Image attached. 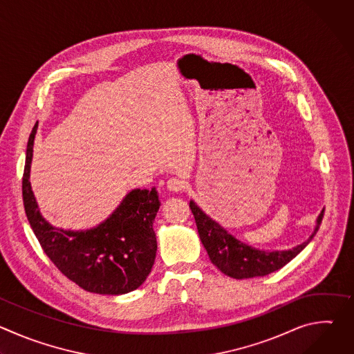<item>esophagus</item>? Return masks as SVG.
<instances>
[{
	"mask_svg": "<svg viewBox=\"0 0 354 354\" xmlns=\"http://www.w3.org/2000/svg\"><path fill=\"white\" fill-rule=\"evenodd\" d=\"M167 187H168L169 192H174V193L180 192V190L185 189V180L180 179V178H176V176L169 178L168 182H167Z\"/></svg>",
	"mask_w": 354,
	"mask_h": 354,
	"instance_id": "34e87169",
	"label": "esophagus"
}]
</instances>
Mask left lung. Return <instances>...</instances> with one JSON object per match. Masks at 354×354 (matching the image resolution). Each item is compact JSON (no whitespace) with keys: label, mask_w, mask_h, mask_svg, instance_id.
<instances>
[{"label":"left lung","mask_w":354,"mask_h":354,"mask_svg":"<svg viewBox=\"0 0 354 354\" xmlns=\"http://www.w3.org/2000/svg\"><path fill=\"white\" fill-rule=\"evenodd\" d=\"M189 207L194 216L200 241L205 245L212 263L216 265L224 274L234 279L266 276L286 266L310 243V241L319 230L324 217L322 210L317 220V227L307 242H302L301 245L288 250L269 252L255 249L254 246H249L235 239L220 224L201 212L194 205V201H190Z\"/></svg>","instance_id":"8db88e82"}]
</instances>
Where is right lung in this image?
Listing matches in <instances>:
<instances>
[{"label":"right lung","instance_id":"right-lung-1","mask_svg":"<svg viewBox=\"0 0 354 354\" xmlns=\"http://www.w3.org/2000/svg\"><path fill=\"white\" fill-rule=\"evenodd\" d=\"M37 122L29 136L22 178V197L29 224L56 268L81 288L119 295L138 288L153 269L157 239L153 228L160 209L156 187L131 190L116 212L88 231H64L39 213L29 182Z\"/></svg>","mask_w":354,"mask_h":354}]
</instances>
